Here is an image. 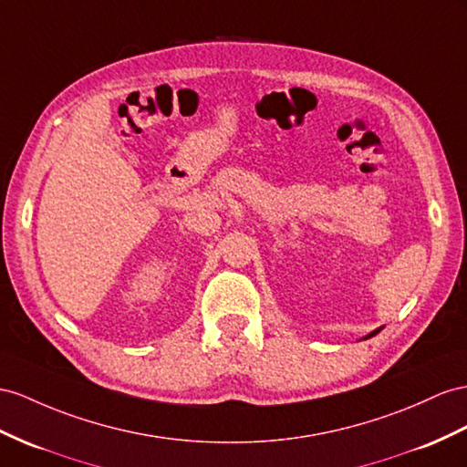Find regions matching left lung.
<instances>
[{
  "instance_id": "8db88e82",
  "label": "left lung",
  "mask_w": 467,
  "mask_h": 467,
  "mask_svg": "<svg viewBox=\"0 0 467 467\" xmlns=\"http://www.w3.org/2000/svg\"><path fill=\"white\" fill-rule=\"evenodd\" d=\"M379 331H380V329H377V331H373V333H370V336H367V339H368V337H373V336H377V333H379Z\"/></svg>"
}]
</instances>
